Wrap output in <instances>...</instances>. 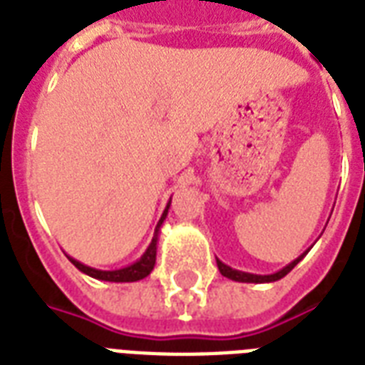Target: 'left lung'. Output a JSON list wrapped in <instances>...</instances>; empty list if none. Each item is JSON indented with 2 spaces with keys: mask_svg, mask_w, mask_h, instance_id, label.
I'll use <instances>...</instances> for the list:
<instances>
[{
  "mask_svg": "<svg viewBox=\"0 0 365 365\" xmlns=\"http://www.w3.org/2000/svg\"><path fill=\"white\" fill-rule=\"evenodd\" d=\"M307 254V252H305ZM301 254L297 259H294L289 265H286L284 269H280L278 272H274V274H252V272H242V271H237V269H231L229 265H225V263H222L220 259L217 261V269H220V272H222L223 277L231 278V280H235V282H255V284H261V282H274V280H280L282 277H286L292 269H294L297 263H299L301 259H303V255Z\"/></svg>",
  "mask_w": 365,
  "mask_h": 365,
  "instance_id": "left-lung-1",
  "label": "left lung"
}]
</instances>
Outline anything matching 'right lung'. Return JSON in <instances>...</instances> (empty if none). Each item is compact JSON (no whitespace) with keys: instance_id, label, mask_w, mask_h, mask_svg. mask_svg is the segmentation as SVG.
<instances>
[{"instance_id":"right-lung-1","label":"right lung","mask_w":365,"mask_h":365,"mask_svg":"<svg viewBox=\"0 0 365 365\" xmlns=\"http://www.w3.org/2000/svg\"><path fill=\"white\" fill-rule=\"evenodd\" d=\"M168 208H170V202L166 205V210L163 212V217L157 223V227H155V235L151 244L145 250V254L136 261V263H132V265L125 267V269H117V271H98V269H93V267H87L79 263L77 259L70 257V261L73 265L79 269L81 272L88 274V277L98 278V280H106V282H136V280H142L149 274V272L153 271L155 267V257H157V239H159V229L160 223L165 222L166 214H168Z\"/></svg>"}]
</instances>
